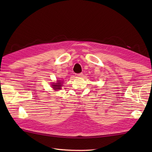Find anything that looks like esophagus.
Instances as JSON below:
<instances>
[{
    "label": "esophagus",
    "mask_w": 152,
    "mask_h": 152,
    "mask_svg": "<svg viewBox=\"0 0 152 152\" xmlns=\"http://www.w3.org/2000/svg\"><path fill=\"white\" fill-rule=\"evenodd\" d=\"M82 76H83V73H80V74H76V76L78 77H82Z\"/></svg>",
    "instance_id": "34e87169"
}]
</instances>
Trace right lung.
<instances>
[{
  "instance_id": "obj_1",
  "label": "right lung",
  "mask_w": 152,
  "mask_h": 152,
  "mask_svg": "<svg viewBox=\"0 0 152 152\" xmlns=\"http://www.w3.org/2000/svg\"><path fill=\"white\" fill-rule=\"evenodd\" d=\"M62 81L61 80H57V83H53L52 85H51V87L52 88L55 90V91H57V90H59L61 89V87H62Z\"/></svg>"
}]
</instances>
